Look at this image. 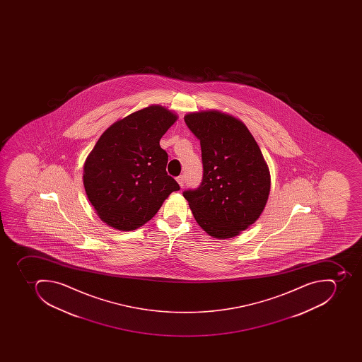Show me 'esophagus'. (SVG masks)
<instances>
[{
    "instance_id": "obj_1",
    "label": "esophagus",
    "mask_w": 362,
    "mask_h": 362,
    "mask_svg": "<svg viewBox=\"0 0 362 362\" xmlns=\"http://www.w3.org/2000/svg\"><path fill=\"white\" fill-rule=\"evenodd\" d=\"M177 182L179 183L180 187L182 188L183 185H185V177L182 175H180V177H177Z\"/></svg>"
}]
</instances>
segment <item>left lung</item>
<instances>
[{
  "mask_svg": "<svg viewBox=\"0 0 362 362\" xmlns=\"http://www.w3.org/2000/svg\"><path fill=\"white\" fill-rule=\"evenodd\" d=\"M202 146V185L183 192L196 222L215 239H230L262 215L271 174L259 146L241 119L217 110L185 114Z\"/></svg>",
  "mask_w": 362,
  "mask_h": 362,
  "instance_id": "8db88e82",
  "label": "left lung"
}]
</instances>
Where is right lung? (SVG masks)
Here are the masks:
<instances>
[{
	"instance_id": "add662e5",
	"label": "right lung",
	"mask_w": 362,
	"mask_h": 362,
	"mask_svg": "<svg viewBox=\"0 0 362 362\" xmlns=\"http://www.w3.org/2000/svg\"><path fill=\"white\" fill-rule=\"evenodd\" d=\"M177 119L165 106L149 105L117 119L103 132L83 164V187L97 216L117 230L151 221L180 189L166 173L163 134Z\"/></svg>"
}]
</instances>
